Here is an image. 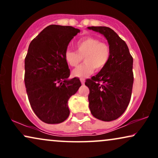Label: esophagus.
Segmentation results:
<instances>
[{
  "label": "esophagus",
  "instance_id": "34e87169",
  "mask_svg": "<svg viewBox=\"0 0 158 158\" xmlns=\"http://www.w3.org/2000/svg\"><path fill=\"white\" fill-rule=\"evenodd\" d=\"M80 81H81V83L82 85H85V79H80Z\"/></svg>",
  "mask_w": 158,
  "mask_h": 158
}]
</instances>
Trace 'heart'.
Wrapping results in <instances>:
<instances>
[{"label":"heart","instance_id":"heart-1","mask_svg":"<svg viewBox=\"0 0 158 158\" xmlns=\"http://www.w3.org/2000/svg\"><path fill=\"white\" fill-rule=\"evenodd\" d=\"M77 52L68 49L64 59L70 67H77L84 59L85 64L72 71V76L77 78H85L94 73V69L99 71L108 64L110 56V49L108 44L100 40L88 37L79 40L76 44Z\"/></svg>","mask_w":158,"mask_h":158}]
</instances>
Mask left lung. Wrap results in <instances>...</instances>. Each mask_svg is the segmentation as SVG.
<instances>
[{
    "label": "left lung",
    "mask_w": 158,
    "mask_h": 158,
    "mask_svg": "<svg viewBox=\"0 0 158 158\" xmlns=\"http://www.w3.org/2000/svg\"><path fill=\"white\" fill-rule=\"evenodd\" d=\"M104 35L110 49L108 64L91 79H87L89 108L92 115L110 122L119 118L126 110L134 82L133 58L126 43L107 27H88Z\"/></svg>",
    "instance_id": "1"
}]
</instances>
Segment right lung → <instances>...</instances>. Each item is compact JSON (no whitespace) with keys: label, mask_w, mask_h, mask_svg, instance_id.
I'll return each mask as SVG.
<instances>
[{"label":"right lung","mask_w":158,"mask_h":158,"mask_svg":"<svg viewBox=\"0 0 158 158\" xmlns=\"http://www.w3.org/2000/svg\"><path fill=\"white\" fill-rule=\"evenodd\" d=\"M79 29L50 25L29 46L24 61V83L34 113L48 124L64 122L70 115L68 99L81 84L69 79L70 70L64 59L70 41Z\"/></svg>","instance_id":"1"}]
</instances>
